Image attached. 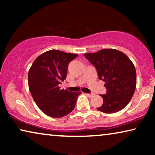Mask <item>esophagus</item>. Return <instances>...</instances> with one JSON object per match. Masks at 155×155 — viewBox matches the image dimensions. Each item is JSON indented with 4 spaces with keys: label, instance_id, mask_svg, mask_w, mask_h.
<instances>
[{
    "label": "esophagus",
    "instance_id": "34e87169",
    "mask_svg": "<svg viewBox=\"0 0 155 155\" xmlns=\"http://www.w3.org/2000/svg\"><path fill=\"white\" fill-rule=\"evenodd\" d=\"M86 96H87L88 97H92L94 96V94H85Z\"/></svg>",
    "mask_w": 155,
    "mask_h": 155
}]
</instances>
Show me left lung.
<instances>
[{
    "instance_id": "1",
    "label": "left lung",
    "mask_w": 155,
    "mask_h": 155,
    "mask_svg": "<svg viewBox=\"0 0 155 155\" xmlns=\"http://www.w3.org/2000/svg\"><path fill=\"white\" fill-rule=\"evenodd\" d=\"M84 56L96 68L99 80L105 82L107 94L100 96L103 104L99 111L114 114L122 110L134 94L136 87L135 65L124 53L114 48H104Z\"/></svg>"
}]
</instances>
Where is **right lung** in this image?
<instances>
[{"label": "right lung", "mask_w": 155, "mask_h": 155, "mask_svg": "<svg viewBox=\"0 0 155 155\" xmlns=\"http://www.w3.org/2000/svg\"><path fill=\"white\" fill-rule=\"evenodd\" d=\"M78 54L50 50L35 59L28 73L30 93L40 110L52 118H61L74 109L81 92L61 90L66 79L68 65Z\"/></svg>", "instance_id": "1"}]
</instances>
